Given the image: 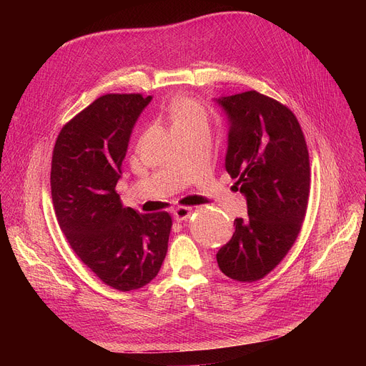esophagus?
<instances>
[{"instance_id":"1","label":"esophagus","mask_w":366,"mask_h":366,"mask_svg":"<svg viewBox=\"0 0 366 366\" xmlns=\"http://www.w3.org/2000/svg\"><path fill=\"white\" fill-rule=\"evenodd\" d=\"M193 214V207H187V206H179L175 210H173V218H175L178 222L185 221Z\"/></svg>"}]
</instances>
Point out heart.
I'll use <instances>...</instances> for the list:
<instances>
[{
  "instance_id": "1",
  "label": "heart",
  "mask_w": 366,
  "mask_h": 366,
  "mask_svg": "<svg viewBox=\"0 0 366 366\" xmlns=\"http://www.w3.org/2000/svg\"><path fill=\"white\" fill-rule=\"evenodd\" d=\"M167 115L173 129L189 127V126H207L209 115L206 108L194 98L178 96L167 105Z\"/></svg>"
}]
</instances>
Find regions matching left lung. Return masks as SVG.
Wrapping results in <instances>:
<instances>
[{
  "instance_id": "1",
  "label": "left lung",
  "mask_w": 366,
  "mask_h": 366,
  "mask_svg": "<svg viewBox=\"0 0 366 366\" xmlns=\"http://www.w3.org/2000/svg\"><path fill=\"white\" fill-rule=\"evenodd\" d=\"M229 129L225 169L244 194L247 217L218 254L221 272L257 282L280 264L302 227L310 194V160L295 114L257 90L218 99Z\"/></svg>"
}]
</instances>
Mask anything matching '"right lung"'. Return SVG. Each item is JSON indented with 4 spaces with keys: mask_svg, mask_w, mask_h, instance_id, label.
<instances>
[{
    "mask_svg": "<svg viewBox=\"0 0 366 366\" xmlns=\"http://www.w3.org/2000/svg\"><path fill=\"white\" fill-rule=\"evenodd\" d=\"M151 96L108 93L71 119L51 157V199L72 251L105 285L133 291L160 272L172 217L123 207L115 191L132 129Z\"/></svg>",
    "mask_w": 366,
    "mask_h": 366,
    "instance_id": "right-lung-1",
    "label": "right lung"
}]
</instances>
